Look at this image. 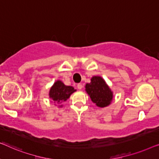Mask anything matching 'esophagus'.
<instances>
[{
	"mask_svg": "<svg viewBox=\"0 0 159 159\" xmlns=\"http://www.w3.org/2000/svg\"><path fill=\"white\" fill-rule=\"evenodd\" d=\"M82 88H83V86H82V84L81 83L77 84V88L79 89V90H82Z\"/></svg>",
	"mask_w": 159,
	"mask_h": 159,
	"instance_id": "esophagus-1",
	"label": "esophagus"
}]
</instances>
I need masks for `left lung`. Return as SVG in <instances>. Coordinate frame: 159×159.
<instances>
[{
    "label": "left lung",
    "mask_w": 159,
    "mask_h": 159,
    "mask_svg": "<svg viewBox=\"0 0 159 159\" xmlns=\"http://www.w3.org/2000/svg\"><path fill=\"white\" fill-rule=\"evenodd\" d=\"M85 90L91 101L100 108L109 106L113 99V92L105 80L100 76L91 78L90 83L85 84Z\"/></svg>",
    "instance_id": "left-lung-1"
}]
</instances>
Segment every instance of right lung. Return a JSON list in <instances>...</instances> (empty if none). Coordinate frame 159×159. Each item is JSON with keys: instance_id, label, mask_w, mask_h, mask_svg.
I'll return each mask as SVG.
<instances>
[{"instance_id": "1", "label": "right lung", "mask_w": 159, "mask_h": 159, "mask_svg": "<svg viewBox=\"0 0 159 159\" xmlns=\"http://www.w3.org/2000/svg\"><path fill=\"white\" fill-rule=\"evenodd\" d=\"M76 90L71 86H66L60 80H57L51 87L49 91V97L54 103L61 104L66 101ZM61 107L62 106H59Z\"/></svg>"}]
</instances>
